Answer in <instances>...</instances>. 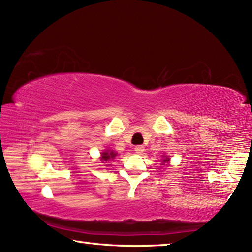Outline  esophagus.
Instances as JSON below:
<instances>
[{"label": "esophagus", "mask_w": 252, "mask_h": 252, "mask_svg": "<svg viewBox=\"0 0 252 252\" xmlns=\"http://www.w3.org/2000/svg\"><path fill=\"white\" fill-rule=\"evenodd\" d=\"M134 151L138 153V155H141V153H143V151H144V147L143 146H136L134 148Z\"/></svg>", "instance_id": "1"}]
</instances>
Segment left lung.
<instances>
[{
    "label": "left lung",
    "instance_id": "1",
    "mask_svg": "<svg viewBox=\"0 0 252 252\" xmlns=\"http://www.w3.org/2000/svg\"><path fill=\"white\" fill-rule=\"evenodd\" d=\"M170 161V159H169V157H165V159L162 161V163H165V162H169Z\"/></svg>",
    "mask_w": 252,
    "mask_h": 252
}]
</instances>
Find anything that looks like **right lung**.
<instances>
[{"label": "right lung", "instance_id": "1", "mask_svg": "<svg viewBox=\"0 0 252 252\" xmlns=\"http://www.w3.org/2000/svg\"><path fill=\"white\" fill-rule=\"evenodd\" d=\"M117 156V153L114 152L113 150H105V151H103L101 153V161L102 162H108V161H111V160H113L114 159V157Z\"/></svg>", "mask_w": 252, "mask_h": 252}]
</instances>
